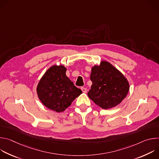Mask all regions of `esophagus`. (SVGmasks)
<instances>
[{"label": "esophagus", "mask_w": 159, "mask_h": 159, "mask_svg": "<svg viewBox=\"0 0 159 159\" xmlns=\"http://www.w3.org/2000/svg\"><path fill=\"white\" fill-rule=\"evenodd\" d=\"M81 90L84 93H87V89L85 87H81Z\"/></svg>", "instance_id": "1"}]
</instances>
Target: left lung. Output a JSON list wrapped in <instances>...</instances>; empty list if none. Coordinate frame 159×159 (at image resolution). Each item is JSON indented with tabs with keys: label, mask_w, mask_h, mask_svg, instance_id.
<instances>
[{
	"label": "left lung",
	"mask_w": 159,
	"mask_h": 159,
	"mask_svg": "<svg viewBox=\"0 0 159 159\" xmlns=\"http://www.w3.org/2000/svg\"><path fill=\"white\" fill-rule=\"evenodd\" d=\"M90 80L93 84L89 98L95 104L107 109L119 104L129 91V84L124 75L107 61L93 67Z\"/></svg>",
	"instance_id": "obj_1"
}]
</instances>
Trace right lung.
Instances as JSON below:
<instances>
[{
    "instance_id": "obj_1",
    "label": "right lung",
    "mask_w": 159,
    "mask_h": 159,
    "mask_svg": "<svg viewBox=\"0 0 159 159\" xmlns=\"http://www.w3.org/2000/svg\"><path fill=\"white\" fill-rule=\"evenodd\" d=\"M66 70L62 65L52 66L37 87L38 96L42 103L56 112L63 111L82 93L66 77Z\"/></svg>"
}]
</instances>
